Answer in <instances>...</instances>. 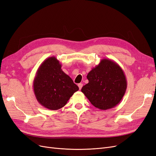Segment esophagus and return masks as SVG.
I'll list each match as a JSON object with an SVG mask.
<instances>
[{
	"label": "esophagus",
	"instance_id": "34e87169",
	"mask_svg": "<svg viewBox=\"0 0 156 156\" xmlns=\"http://www.w3.org/2000/svg\"><path fill=\"white\" fill-rule=\"evenodd\" d=\"M83 86V84H82V83H79V84H78V87H79V90H81V89L82 88Z\"/></svg>",
	"mask_w": 156,
	"mask_h": 156
}]
</instances>
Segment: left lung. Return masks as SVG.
I'll use <instances>...</instances> for the list:
<instances>
[{"label":"left lung","instance_id":"obj_1","mask_svg":"<svg viewBox=\"0 0 156 156\" xmlns=\"http://www.w3.org/2000/svg\"><path fill=\"white\" fill-rule=\"evenodd\" d=\"M87 77L88 83L83 87L81 92L99 109L116 107L126 93L127 84L124 71L111 59L101 60Z\"/></svg>","mask_w":156,"mask_h":156}]
</instances>
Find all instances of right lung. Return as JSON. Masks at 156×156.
Wrapping results in <instances>:
<instances>
[{"mask_svg": "<svg viewBox=\"0 0 156 156\" xmlns=\"http://www.w3.org/2000/svg\"><path fill=\"white\" fill-rule=\"evenodd\" d=\"M55 56L46 58L37 69L33 90L40 104L50 110H58L66 104L79 90L69 75L61 69Z\"/></svg>", "mask_w": 156, "mask_h": 156, "instance_id": "obj_1", "label": "right lung"}]
</instances>
